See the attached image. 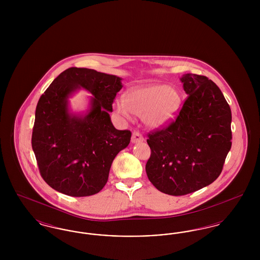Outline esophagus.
Masks as SVG:
<instances>
[{
    "mask_svg": "<svg viewBox=\"0 0 260 260\" xmlns=\"http://www.w3.org/2000/svg\"><path fill=\"white\" fill-rule=\"evenodd\" d=\"M144 141V137L141 136L138 132H134L133 136H132V142L133 143H139V142H143Z\"/></svg>",
    "mask_w": 260,
    "mask_h": 260,
    "instance_id": "34e87169",
    "label": "esophagus"
}]
</instances>
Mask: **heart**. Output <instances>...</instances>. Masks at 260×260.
Wrapping results in <instances>:
<instances>
[{
	"label": "heart",
	"mask_w": 260,
	"mask_h": 260,
	"mask_svg": "<svg viewBox=\"0 0 260 260\" xmlns=\"http://www.w3.org/2000/svg\"><path fill=\"white\" fill-rule=\"evenodd\" d=\"M181 106V95L174 87L162 84H147L127 89L124 100H117L114 109L129 119L132 113L142 117L144 124L152 129L162 128L176 118Z\"/></svg>",
	"instance_id": "1"
}]
</instances>
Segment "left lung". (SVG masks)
Returning <instances> with one entry per match:
<instances>
[{
	"label": "left lung",
	"mask_w": 260,
	"mask_h": 260,
	"mask_svg": "<svg viewBox=\"0 0 260 260\" xmlns=\"http://www.w3.org/2000/svg\"><path fill=\"white\" fill-rule=\"evenodd\" d=\"M188 98L176 120L149 134L145 170L159 191L182 196L212 183L231 149V109L221 90L206 76L180 78Z\"/></svg>",
	"instance_id": "obj_1"
}]
</instances>
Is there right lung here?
<instances>
[{
    "label": "right lung",
    "instance_id": "1",
    "mask_svg": "<svg viewBox=\"0 0 260 260\" xmlns=\"http://www.w3.org/2000/svg\"><path fill=\"white\" fill-rule=\"evenodd\" d=\"M122 78L71 67L53 80L38 101L32 148L44 180L72 197L94 195L105 186L113 160L131 141L116 129L109 113ZM81 88L92 95L83 113L70 111L69 99Z\"/></svg>",
    "mask_w": 260,
    "mask_h": 260
}]
</instances>
